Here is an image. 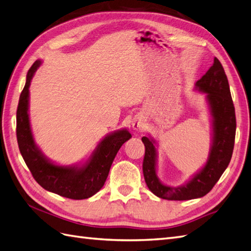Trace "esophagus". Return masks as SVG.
I'll use <instances>...</instances> for the list:
<instances>
[{
	"label": "esophagus",
	"mask_w": 251,
	"mask_h": 251,
	"mask_svg": "<svg viewBox=\"0 0 251 251\" xmlns=\"http://www.w3.org/2000/svg\"><path fill=\"white\" fill-rule=\"evenodd\" d=\"M145 126V121L142 117H136L134 118L133 122H132V127L134 131H143Z\"/></svg>",
	"instance_id": "esophagus-1"
}]
</instances>
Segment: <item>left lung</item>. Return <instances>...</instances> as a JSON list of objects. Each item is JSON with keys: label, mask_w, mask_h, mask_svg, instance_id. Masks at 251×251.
<instances>
[{"label": "left lung", "mask_w": 251, "mask_h": 251, "mask_svg": "<svg viewBox=\"0 0 251 251\" xmlns=\"http://www.w3.org/2000/svg\"><path fill=\"white\" fill-rule=\"evenodd\" d=\"M205 94L212 115L213 137L209 157L202 169L181 186L165 185L156 174L155 140L142 138L145 145L143 173L146 184L155 196L167 200H191L203 197L216 184L228 167L234 148L236 119L227 75L215 57L211 68L195 84Z\"/></svg>", "instance_id": "1"}]
</instances>
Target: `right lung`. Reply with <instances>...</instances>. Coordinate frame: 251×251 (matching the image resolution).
I'll return each mask as SVG.
<instances>
[{
  "label": "right lung",
  "mask_w": 251,
  "mask_h": 251,
  "mask_svg": "<svg viewBox=\"0 0 251 251\" xmlns=\"http://www.w3.org/2000/svg\"><path fill=\"white\" fill-rule=\"evenodd\" d=\"M40 65L41 60L38 59L29 68L17 108V140L20 153L34 179L47 191L69 199H87L104 185L116 154L132 135L126 129L108 134L81 166H59L48 160L35 144L28 117V88Z\"/></svg>",
  "instance_id": "obj_1"
}]
</instances>
